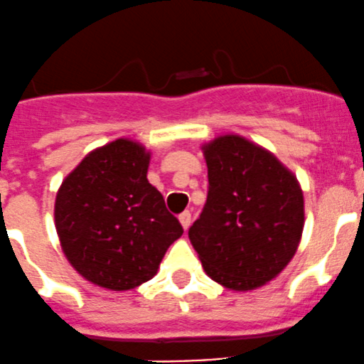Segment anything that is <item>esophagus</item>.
I'll return each mask as SVG.
<instances>
[{"label":"esophagus","instance_id":"obj_1","mask_svg":"<svg viewBox=\"0 0 364 364\" xmlns=\"http://www.w3.org/2000/svg\"><path fill=\"white\" fill-rule=\"evenodd\" d=\"M179 222H181V225H183V229H188L190 227V223H192V213L190 211H183L181 215H179Z\"/></svg>","mask_w":364,"mask_h":364}]
</instances>
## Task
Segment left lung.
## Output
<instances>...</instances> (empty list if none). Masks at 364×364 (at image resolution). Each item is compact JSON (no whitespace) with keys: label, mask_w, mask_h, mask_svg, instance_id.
Instances as JSON below:
<instances>
[{"label":"left lung","mask_w":364,"mask_h":364,"mask_svg":"<svg viewBox=\"0 0 364 364\" xmlns=\"http://www.w3.org/2000/svg\"><path fill=\"white\" fill-rule=\"evenodd\" d=\"M208 199L188 237L205 274L230 291H253L291 262L304 225L296 176L241 135L203 146Z\"/></svg>","instance_id":"left-lung-1"}]
</instances>
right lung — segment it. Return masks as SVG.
Here are the masks:
<instances>
[{
    "label": "right lung",
    "instance_id": "1",
    "mask_svg": "<svg viewBox=\"0 0 364 364\" xmlns=\"http://www.w3.org/2000/svg\"><path fill=\"white\" fill-rule=\"evenodd\" d=\"M149 153L130 139L95 149L61 183L54 222L73 269L98 287L151 280L183 227L148 181Z\"/></svg>",
    "mask_w": 364,
    "mask_h": 364
}]
</instances>
